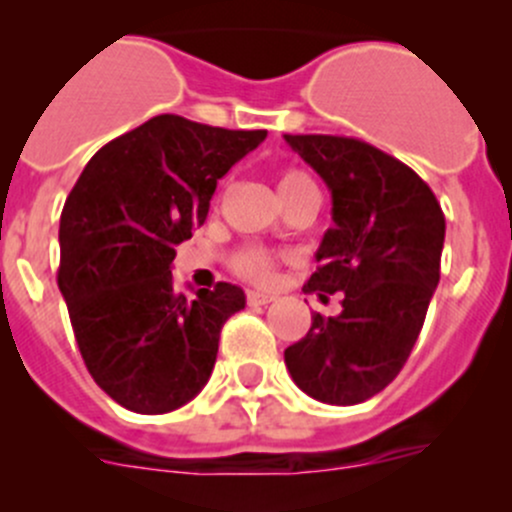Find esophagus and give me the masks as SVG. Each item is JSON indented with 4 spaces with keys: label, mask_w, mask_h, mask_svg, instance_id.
Listing matches in <instances>:
<instances>
[{
    "label": "esophagus",
    "mask_w": 512,
    "mask_h": 512,
    "mask_svg": "<svg viewBox=\"0 0 512 512\" xmlns=\"http://www.w3.org/2000/svg\"><path fill=\"white\" fill-rule=\"evenodd\" d=\"M245 297H247V304H250V307H262V304H270V302H275V297H272V294H265V292H255V289H250V292H247Z\"/></svg>",
    "instance_id": "34e87169"
}]
</instances>
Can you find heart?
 <instances>
[{"label":"heart","instance_id":"obj_1","mask_svg":"<svg viewBox=\"0 0 512 512\" xmlns=\"http://www.w3.org/2000/svg\"><path fill=\"white\" fill-rule=\"evenodd\" d=\"M277 185H280V195L285 203L289 198H294L297 193H302V190L314 188L309 175L297 168L282 170ZM230 265L232 270H235V275H240L242 280L247 282H255V285H270V282L277 277V257L272 255L270 250H265V247H255V245L240 247V250L232 255Z\"/></svg>","mask_w":512,"mask_h":512}]
</instances>
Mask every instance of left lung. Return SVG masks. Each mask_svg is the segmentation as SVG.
<instances>
[{"label":"left lung","instance_id":"1","mask_svg":"<svg viewBox=\"0 0 512 512\" xmlns=\"http://www.w3.org/2000/svg\"><path fill=\"white\" fill-rule=\"evenodd\" d=\"M332 190V220L304 292L342 294V312L312 314L285 349L294 384L312 399L354 406L396 379L441 277L446 218L406 163L349 136H285Z\"/></svg>","mask_w":512,"mask_h":512}]
</instances>
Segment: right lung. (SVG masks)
<instances>
[{
	"mask_svg": "<svg viewBox=\"0 0 512 512\" xmlns=\"http://www.w3.org/2000/svg\"><path fill=\"white\" fill-rule=\"evenodd\" d=\"M265 136L163 113L106 143L71 188L56 282L86 369L123 409L168 414L208 384L245 292L218 282L185 297L170 265L218 180Z\"/></svg>",
	"mask_w": 512,
	"mask_h": 512,
	"instance_id": "1",
	"label": "right lung"
}]
</instances>
